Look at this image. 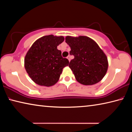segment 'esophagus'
<instances>
[{
	"instance_id": "esophagus-1",
	"label": "esophagus",
	"mask_w": 132,
	"mask_h": 132,
	"mask_svg": "<svg viewBox=\"0 0 132 132\" xmlns=\"http://www.w3.org/2000/svg\"><path fill=\"white\" fill-rule=\"evenodd\" d=\"M67 59H68L69 60V61L70 62V56H68L67 57Z\"/></svg>"
}]
</instances>
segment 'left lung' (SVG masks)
<instances>
[{
	"instance_id": "obj_1",
	"label": "left lung",
	"mask_w": 132,
	"mask_h": 132,
	"mask_svg": "<svg viewBox=\"0 0 132 132\" xmlns=\"http://www.w3.org/2000/svg\"><path fill=\"white\" fill-rule=\"evenodd\" d=\"M65 40L71 49L70 54L75 56L69 66L77 81L86 86L101 81L108 70V62L98 45L86 36H67Z\"/></svg>"
}]
</instances>
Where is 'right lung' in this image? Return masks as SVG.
Returning a JSON list of instances; mask_svg holds the SVG:
<instances>
[{
  "label": "right lung",
  "instance_id": "add662e5",
  "mask_svg": "<svg viewBox=\"0 0 132 132\" xmlns=\"http://www.w3.org/2000/svg\"><path fill=\"white\" fill-rule=\"evenodd\" d=\"M63 36L46 35L37 39L24 58V67L31 80L42 86L50 87L58 81L63 69L69 62L62 56L57 46L64 41Z\"/></svg>",
  "mask_w": 132,
  "mask_h": 132
}]
</instances>
